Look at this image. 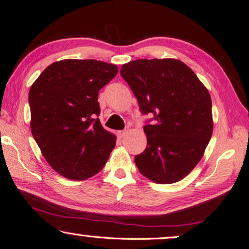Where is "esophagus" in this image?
Returning a JSON list of instances; mask_svg holds the SVG:
<instances>
[{
    "label": "esophagus",
    "mask_w": 249,
    "mask_h": 249,
    "mask_svg": "<svg viewBox=\"0 0 249 249\" xmlns=\"http://www.w3.org/2000/svg\"><path fill=\"white\" fill-rule=\"evenodd\" d=\"M128 132H129V128H126V129L123 130V131H119V132H118V135H119L120 138H124V137H125L126 134H128Z\"/></svg>",
    "instance_id": "esophagus-1"
}]
</instances>
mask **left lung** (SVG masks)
I'll return each instance as SVG.
<instances>
[{
    "instance_id": "1",
    "label": "left lung",
    "mask_w": 249,
    "mask_h": 249,
    "mask_svg": "<svg viewBox=\"0 0 249 249\" xmlns=\"http://www.w3.org/2000/svg\"><path fill=\"white\" fill-rule=\"evenodd\" d=\"M120 73L142 114L154 115L155 120L144 125L147 146L134 157L135 165L159 184L182 180L199 162L213 135L208 90L193 70L175 58L137 59L123 65Z\"/></svg>"
}]
</instances>
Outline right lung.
I'll use <instances>...</instances> for the list:
<instances>
[{"mask_svg":"<svg viewBox=\"0 0 249 249\" xmlns=\"http://www.w3.org/2000/svg\"><path fill=\"white\" fill-rule=\"evenodd\" d=\"M117 72L116 65L101 60L63 59L46 67L31 86V133L60 176L86 180L108 160L116 135L96 118L97 95Z\"/></svg>","mask_w":249,"mask_h":249,"instance_id":"1","label":"right lung"}]
</instances>
